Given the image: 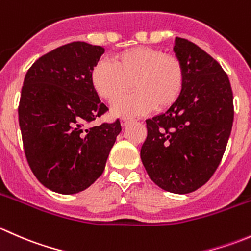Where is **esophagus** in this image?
<instances>
[{"mask_svg": "<svg viewBox=\"0 0 251 251\" xmlns=\"http://www.w3.org/2000/svg\"><path fill=\"white\" fill-rule=\"evenodd\" d=\"M131 120H132V119L126 118V116H125V118H121V125H123V126H126V125H127L128 123H130Z\"/></svg>", "mask_w": 251, "mask_h": 251, "instance_id": "34e87169", "label": "esophagus"}]
</instances>
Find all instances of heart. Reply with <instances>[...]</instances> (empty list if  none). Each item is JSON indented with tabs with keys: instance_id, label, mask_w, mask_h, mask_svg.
<instances>
[{
	"instance_id": "1",
	"label": "heart",
	"mask_w": 251,
	"mask_h": 251,
	"mask_svg": "<svg viewBox=\"0 0 251 251\" xmlns=\"http://www.w3.org/2000/svg\"><path fill=\"white\" fill-rule=\"evenodd\" d=\"M91 85L103 100L114 102L133 87L136 92L113 105L118 115H143L154 109H169L177 103L186 85L181 60L159 48L138 46L113 57V63L98 60L91 70Z\"/></svg>"
}]
</instances>
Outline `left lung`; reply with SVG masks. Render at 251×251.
<instances>
[{"mask_svg": "<svg viewBox=\"0 0 251 251\" xmlns=\"http://www.w3.org/2000/svg\"><path fill=\"white\" fill-rule=\"evenodd\" d=\"M186 72L177 103L146 120L141 159L164 191L187 194L201 188L220 165L233 124V93L221 65L193 42L175 39Z\"/></svg>", "mask_w": 251, "mask_h": 251, "instance_id": "1", "label": "left lung"}]
</instances>
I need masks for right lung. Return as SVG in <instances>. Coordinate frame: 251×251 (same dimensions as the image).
<instances>
[{"instance_id": "obj_1", "label": "right lung", "mask_w": 251, "mask_h": 251, "mask_svg": "<svg viewBox=\"0 0 251 251\" xmlns=\"http://www.w3.org/2000/svg\"><path fill=\"white\" fill-rule=\"evenodd\" d=\"M103 53L100 46L72 42L40 57L25 75L18 108L25 156L36 178L57 193L88 188L121 131L119 119L86 127L108 110L90 77Z\"/></svg>"}]
</instances>
